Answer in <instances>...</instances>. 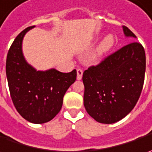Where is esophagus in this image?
<instances>
[{"instance_id": "1", "label": "esophagus", "mask_w": 152, "mask_h": 152, "mask_svg": "<svg viewBox=\"0 0 152 152\" xmlns=\"http://www.w3.org/2000/svg\"><path fill=\"white\" fill-rule=\"evenodd\" d=\"M83 77V70L82 69H77V79L80 80Z\"/></svg>"}]
</instances>
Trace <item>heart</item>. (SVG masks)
<instances>
[{"label": "heart", "instance_id": "heart-1", "mask_svg": "<svg viewBox=\"0 0 152 152\" xmlns=\"http://www.w3.org/2000/svg\"><path fill=\"white\" fill-rule=\"evenodd\" d=\"M114 44H115V39L113 38V34L107 35L97 48L96 56H101L105 53H107L113 47Z\"/></svg>", "mask_w": 152, "mask_h": 152}]
</instances>
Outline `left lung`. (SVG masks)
I'll return each instance as SVG.
<instances>
[{"mask_svg":"<svg viewBox=\"0 0 152 152\" xmlns=\"http://www.w3.org/2000/svg\"><path fill=\"white\" fill-rule=\"evenodd\" d=\"M126 37L136 39L123 26ZM145 72L143 46L132 42L83 73L84 105L89 115L101 124L123 119L136 105L142 91Z\"/></svg>","mask_w":152,"mask_h":152,"instance_id":"left-lung-1","label":"left lung"}]
</instances>
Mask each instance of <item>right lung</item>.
Listing matches in <instances>:
<instances>
[{
    "mask_svg": "<svg viewBox=\"0 0 152 152\" xmlns=\"http://www.w3.org/2000/svg\"><path fill=\"white\" fill-rule=\"evenodd\" d=\"M28 27L16 37L9 49L6 73L12 102L27 121L40 124L54 118L61 110L63 96L76 80L77 72L61 73L55 68L36 70L26 61L23 40Z\"/></svg>",
    "mask_w": 152,
    "mask_h": 152,
    "instance_id": "add662e5",
    "label": "right lung"
}]
</instances>
